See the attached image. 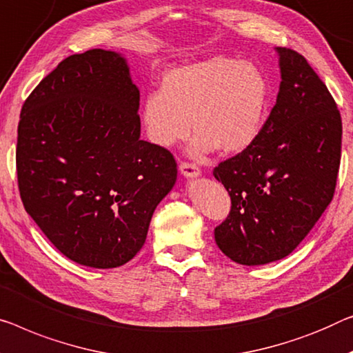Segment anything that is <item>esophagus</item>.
I'll return each mask as SVG.
<instances>
[{"mask_svg":"<svg viewBox=\"0 0 353 353\" xmlns=\"http://www.w3.org/2000/svg\"><path fill=\"white\" fill-rule=\"evenodd\" d=\"M179 171H181V174L187 179L201 176V170H199L196 165H192V163H181V165H179Z\"/></svg>","mask_w":353,"mask_h":353,"instance_id":"esophagus-1","label":"esophagus"}]
</instances>
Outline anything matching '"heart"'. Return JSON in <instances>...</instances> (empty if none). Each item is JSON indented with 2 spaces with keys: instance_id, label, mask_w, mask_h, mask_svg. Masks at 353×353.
I'll return each instance as SVG.
<instances>
[{
  "instance_id": "b5f03b06",
  "label": "heart",
  "mask_w": 353,
  "mask_h": 353,
  "mask_svg": "<svg viewBox=\"0 0 353 353\" xmlns=\"http://www.w3.org/2000/svg\"><path fill=\"white\" fill-rule=\"evenodd\" d=\"M270 103V82L255 63L217 55L166 71L160 90L144 97L141 119L157 147L170 149L193 128L190 155L239 154L259 141Z\"/></svg>"
}]
</instances>
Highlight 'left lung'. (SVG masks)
Masks as SVG:
<instances>
[{
    "instance_id": "obj_1",
    "label": "left lung",
    "mask_w": 353,
    "mask_h": 353,
    "mask_svg": "<svg viewBox=\"0 0 353 353\" xmlns=\"http://www.w3.org/2000/svg\"><path fill=\"white\" fill-rule=\"evenodd\" d=\"M274 50L281 85L261 136L214 170L231 196L215 243L245 266L296 249L333 199L341 163L343 122L327 85L303 55Z\"/></svg>"
}]
</instances>
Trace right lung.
<instances>
[{"label": "right lung", "instance_id": "right-lung-1", "mask_svg": "<svg viewBox=\"0 0 353 353\" xmlns=\"http://www.w3.org/2000/svg\"><path fill=\"white\" fill-rule=\"evenodd\" d=\"M128 60L92 49L63 60L26 99L17 131L25 210L68 259L108 270L143 249L177 165L141 139Z\"/></svg>", "mask_w": 353, "mask_h": 353}]
</instances>
